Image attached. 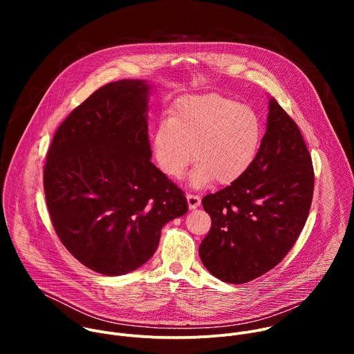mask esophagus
I'll list each match as a JSON object with an SVG mask.
<instances>
[{
	"label": "esophagus",
	"mask_w": 354,
	"mask_h": 354,
	"mask_svg": "<svg viewBox=\"0 0 354 354\" xmlns=\"http://www.w3.org/2000/svg\"><path fill=\"white\" fill-rule=\"evenodd\" d=\"M186 198H187V205H189V209L193 210V209H197L201 203V197L198 194H193V193H187L186 194Z\"/></svg>",
	"instance_id": "34e87169"
}]
</instances>
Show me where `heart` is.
I'll list each match as a JSON object with an SVG mask.
<instances>
[{
	"label": "heart",
	"mask_w": 354,
	"mask_h": 354,
	"mask_svg": "<svg viewBox=\"0 0 354 354\" xmlns=\"http://www.w3.org/2000/svg\"><path fill=\"white\" fill-rule=\"evenodd\" d=\"M261 140L262 122L250 106L220 93L189 95L156 127L153 153L171 179H182L194 158L193 186L231 185L255 161Z\"/></svg>",
	"instance_id": "heart-1"
}]
</instances>
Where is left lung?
<instances>
[{"mask_svg":"<svg viewBox=\"0 0 354 354\" xmlns=\"http://www.w3.org/2000/svg\"><path fill=\"white\" fill-rule=\"evenodd\" d=\"M266 127L246 174L201 200L212 228L198 255L225 283L250 281L280 263L310 213L313 160L297 123L274 97L269 99Z\"/></svg>","mask_w":354,"mask_h":354,"instance_id":"left-lung-1","label":"left lung"}]
</instances>
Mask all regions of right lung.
I'll return each mask as SVG.
<instances>
[{
	"instance_id": "right-lung-1",
	"label": "right lung",
	"mask_w": 354,
	"mask_h": 354,
	"mask_svg": "<svg viewBox=\"0 0 354 354\" xmlns=\"http://www.w3.org/2000/svg\"><path fill=\"white\" fill-rule=\"evenodd\" d=\"M148 89L122 80L95 91L57 129L43 171L52 224L70 254L105 276L142 266L187 201L151 162Z\"/></svg>"
}]
</instances>
